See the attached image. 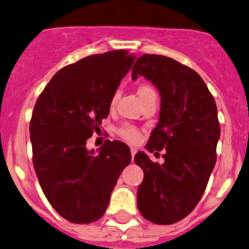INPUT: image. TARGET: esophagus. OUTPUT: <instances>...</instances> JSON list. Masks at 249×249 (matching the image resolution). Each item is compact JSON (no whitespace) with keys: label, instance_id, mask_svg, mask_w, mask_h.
Listing matches in <instances>:
<instances>
[{"label":"esophagus","instance_id":"obj_1","mask_svg":"<svg viewBox=\"0 0 249 249\" xmlns=\"http://www.w3.org/2000/svg\"><path fill=\"white\" fill-rule=\"evenodd\" d=\"M130 153H132V160H134L135 153H137V148H134V147L130 148Z\"/></svg>","mask_w":249,"mask_h":249}]
</instances>
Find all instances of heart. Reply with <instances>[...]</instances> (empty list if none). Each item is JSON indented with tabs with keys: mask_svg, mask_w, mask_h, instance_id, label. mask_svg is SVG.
<instances>
[{
	"mask_svg": "<svg viewBox=\"0 0 249 249\" xmlns=\"http://www.w3.org/2000/svg\"><path fill=\"white\" fill-rule=\"evenodd\" d=\"M137 93H138V96H139L140 101L142 102L146 101V99L150 98V97L157 96L155 92V89H153L150 85H146V84H142V85L138 87ZM116 98H117V93H115L114 97L111 98V106H114V103L116 102ZM117 133H119V135L122 138V139H124L125 142H128L135 143V142H139V139H140L139 130L130 124L121 125V127L117 129Z\"/></svg>",
	"mask_w": 249,
	"mask_h": 249,
	"instance_id": "1",
	"label": "heart"
}]
</instances>
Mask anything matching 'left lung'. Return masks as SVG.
I'll return each instance as SVG.
<instances>
[{
    "label": "left lung",
    "instance_id": "8db88e82",
    "mask_svg": "<svg viewBox=\"0 0 249 249\" xmlns=\"http://www.w3.org/2000/svg\"><path fill=\"white\" fill-rule=\"evenodd\" d=\"M138 75L160 94V122L146 148H165L163 164L153 163L142 151L135 155L134 162L143 170L138 209L150 222L173 224L193 211L216 164L220 135L216 102L196 71L170 57L140 56L133 80Z\"/></svg>",
    "mask_w": 249,
    "mask_h": 249
}]
</instances>
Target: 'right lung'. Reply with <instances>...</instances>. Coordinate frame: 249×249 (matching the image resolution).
<instances>
[{"instance_id": "1", "label": "right lung", "mask_w": 249, "mask_h": 249, "mask_svg": "<svg viewBox=\"0 0 249 249\" xmlns=\"http://www.w3.org/2000/svg\"><path fill=\"white\" fill-rule=\"evenodd\" d=\"M135 57L125 50L91 55L60 69L36 102L30 124L33 166L60 216L87 224L101 218L130 150L107 140L94 152L86 142L109 115L111 98Z\"/></svg>"}]
</instances>
